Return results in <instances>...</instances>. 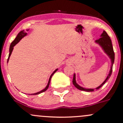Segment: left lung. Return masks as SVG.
Segmentation results:
<instances>
[{
	"instance_id": "obj_1",
	"label": "left lung",
	"mask_w": 123,
	"mask_h": 123,
	"mask_svg": "<svg viewBox=\"0 0 123 123\" xmlns=\"http://www.w3.org/2000/svg\"><path fill=\"white\" fill-rule=\"evenodd\" d=\"M100 37L101 38H99L98 39L95 41V43L98 45L102 49H103V51L104 52V53H105L106 55H107V56L109 57L110 59L111 63L110 70L109 73H108V75L106 77L105 80H104V82L99 85V86H97V87L95 88H84L82 87V86H80V85H78V84L77 83V81H76V74H74L73 80H72L73 84L77 88H78V90H81V91L91 92V91H94V90H98L99 88H100L105 83L106 81L110 78V77H111V75L112 71H113V66L114 64V62L115 58V55L114 52L111 40L109 36L108 35V34H107V32H106L105 31H103V32L101 33V35Z\"/></svg>"
}]
</instances>
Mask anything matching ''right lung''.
<instances>
[{
    "label": "right lung",
    "instance_id": "right-lung-1",
    "mask_svg": "<svg viewBox=\"0 0 123 123\" xmlns=\"http://www.w3.org/2000/svg\"><path fill=\"white\" fill-rule=\"evenodd\" d=\"M29 31V29H27L26 31L23 30V31H20V32H19V33L18 34L17 37H16V38L15 39V40H14V41H13L12 42L11 44H10V45L9 54V57H8V59H7V62H8L9 59L10 55H11L13 49V47H14V46H15V45L17 44L18 42H19V41H20V40L24 38V37H25V36H26L27 35H28V33H27L26 32H28V31ZM58 69V68H57V69H55V70L54 71V72H53V73L51 75V76H50V77H49V79L48 82V84L46 86V87H45V88L43 89V90H41V91H39V92H36V93H34V94H32V95H37V94H40V93H42V92H45V91H46V90H47V89L48 88L49 85V83H50V81H51V79L52 78V75L54 74L55 73V72L57 71Z\"/></svg>",
    "mask_w": 123,
    "mask_h": 123
}]
</instances>
